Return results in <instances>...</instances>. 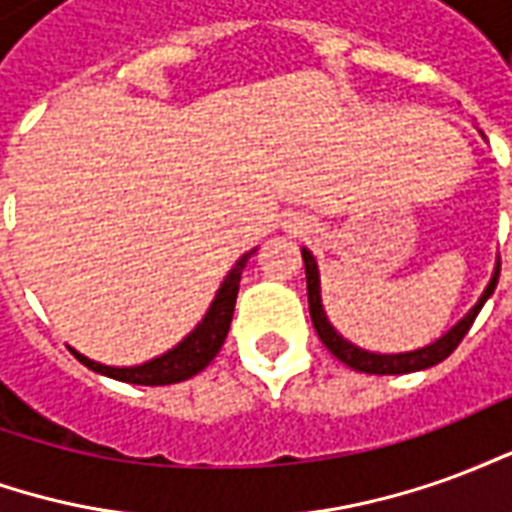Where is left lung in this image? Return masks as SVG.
<instances>
[{"label":"left lung","mask_w":512,"mask_h":512,"mask_svg":"<svg viewBox=\"0 0 512 512\" xmlns=\"http://www.w3.org/2000/svg\"><path fill=\"white\" fill-rule=\"evenodd\" d=\"M301 257H304V271H307V296H310V315L315 332H318L323 345H326L340 362H345L348 367H354L359 373H370V376H403V373H417V370H428V367L444 362V359L458 348V343L463 340V334L472 329L477 312L483 310V304L491 299V293L496 290V282H499V260H496L494 274H491V282L485 285L483 296L477 299V304L463 315L461 321L441 334L439 340H433V343L425 345V348H417V351H406V354H376V351H365V348H359V345H354L351 340H345L343 334L337 332L332 323H329L321 301V274H318V263H315V257H312V252L307 246L301 249Z\"/></svg>","instance_id":"8db88e82"}]
</instances>
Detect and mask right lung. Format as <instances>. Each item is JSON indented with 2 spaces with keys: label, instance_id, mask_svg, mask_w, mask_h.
<instances>
[{
  "label": "right lung",
  "instance_id": "obj_1",
  "mask_svg": "<svg viewBox=\"0 0 512 512\" xmlns=\"http://www.w3.org/2000/svg\"><path fill=\"white\" fill-rule=\"evenodd\" d=\"M257 249H249L246 255H241L235 260V266L230 268V274L224 277L222 288L216 290L211 307L205 312L194 329H191L183 340H180L175 348H169L167 354L156 356L150 362H142V365L134 367H112L101 365V362H93L87 359L79 351H73L76 359L82 362L84 367H90L93 373H101V376L115 378V381H126V384H139V386H167L178 384V381H186V378L197 376L205 367L211 365V359L219 354V348L224 345V337L230 332V321H233L235 312V299H238V285H241V271L249 263V257L255 255Z\"/></svg>",
  "mask_w": 512,
  "mask_h": 512
}]
</instances>
